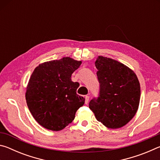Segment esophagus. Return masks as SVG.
<instances>
[{
  "mask_svg": "<svg viewBox=\"0 0 160 160\" xmlns=\"http://www.w3.org/2000/svg\"><path fill=\"white\" fill-rule=\"evenodd\" d=\"M89 98H90V97H89V96H88V95L85 96V104H88V102H89Z\"/></svg>",
  "mask_w": 160,
  "mask_h": 160,
  "instance_id": "obj_1",
  "label": "esophagus"
}]
</instances>
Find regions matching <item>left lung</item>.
Segmentation results:
<instances>
[{"label":"left lung","mask_w":160,"mask_h":160,"mask_svg":"<svg viewBox=\"0 0 160 160\" xmlns=\"http://www.w3.org/2000/svg\"><path fill=\"white\" fill-rule=\"evenodd\" d=\"M99 95L89 103L97 120L108 128L126 125L138 109L140 85L133 70L112 58L99 56L95 61Z\"/></svg>","instance_id":"1"}]
</instances>
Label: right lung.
Here are the masks:
<instances>
[{"mask_svg": "<svg viewBox=\"0 0 160 160\" xmlns=\"http://www.w3.org/2000/svg\"><path fill=\"white\" fill-rule=\"evenodd\" d=\"M81 61L63 57L39 64L27 86L25 98L32 116L50 131H58L74 120L75 113L85 103L76 93L79 83L71 75Z\"/></svg>", "mask_w": 160, "mask_h": 160, "instance_id": "add662e5", "label": "right lung"}]
</instances>
